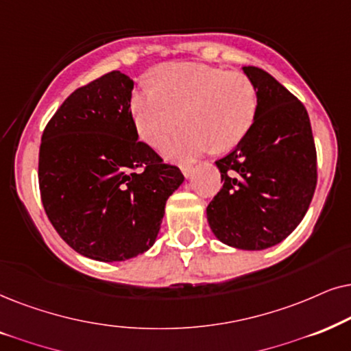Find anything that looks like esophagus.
<instances>
[{"label": "esophagus", "mask_w": 351, "mask_h": 351, "mask_svg": "<svg viewBox=\"0 0 351 351\" xmlns=\"http://www.w3.org/2000/svg\"><path fill=\"white\" fill-rule=\"evenodd\" d=\"M180 168H181V171H183V175L186 176V178H189V176H191V173H193V170H194L193 163H189V162H184V163H181Z\"/></svg>", "instance_id": "34e87169"}]
</instances>
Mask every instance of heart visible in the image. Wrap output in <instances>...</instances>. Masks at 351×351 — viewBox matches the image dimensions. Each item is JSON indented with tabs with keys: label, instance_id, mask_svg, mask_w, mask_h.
<instances>
[{
	"label": "heart",
	"instance_id": "1",
	"mask_svg": "<svg viewBox=\"0 0 351 351\" xmlns=\"http://www.w3.org/2000/svg\"><path fill=\"white\" fill-rule=\"evenodd\" d=\"M157 88L134 93L132 114L138 134L160 146L184 120L186 127L165 152L173 158L191 157L212 147H236L254 125L258 95L242 72L204 64H163L154 73Z\"/></svg>",
	"mask_w": 351,
	"mask_h": 351
}]
</instances>
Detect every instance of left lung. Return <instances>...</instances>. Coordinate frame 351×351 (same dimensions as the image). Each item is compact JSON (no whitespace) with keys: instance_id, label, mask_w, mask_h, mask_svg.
<instances>
[{"instance_id":"8db88e82","label":"left lung","mask_w":351,"mask_h":351,"mask_svg":"<svg viewBox=\"0 0 351 351\" xmlns=\"http://www.w3.org/2000/svg\"><path fill=\"white\" fill-rule=\"evenodd\" d=\"M258 95L245 138L218 158L223 188L207 207L224 244L261 250L286 239L305 217L317 181V158L305 106L263 69L244 67Z\"/></svg>"}]
</instances>
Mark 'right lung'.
<instances>
[{"mask_svg": "<svg viewBox=\"0 0 351 351\" xmlns=\"http://www.w3.org/2000/svg\"><path fill=\"white\" fill-rule=\"evenodd\" d=\"M134 82L119 70L78 88L46 125L38 183L45 212L75 252L121 261L154 244L184 176L139 141Z\"/></svg>", "mask_w": 351, "mask_h": 351, "instance_id": "1", "label": "right lung"}]
</instances>
